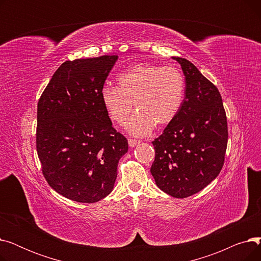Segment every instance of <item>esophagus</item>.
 Instances as JSON below:
<instances>
[{
  "label": "esophagus",
  "mask_w": 261,
  "mask_h": 261,
  "mask_svg": "<svg viewBox=\"0 0 261 261\" xmlns=\"http://www.w3.org/2000/svg\"><path fill=\"white\" fill-rule=\"evenodd\" d=\"M128 144H129V146H130V147H135L136 145H139V144H140V141L129 139V140H128Z\"/></svg>",
  "instance_id": "obj_1"
}]
</instances>
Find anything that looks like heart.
Returning a JSON list of instances; mask_svg holds the SVG:
<instances>
[{
	"instance_id": "1",
	"label": "heart",
	"mask_w": 261,
	"mask_h": 261,
	"mask_svg": "<svg viewBox=\"0 0 261 261\" xmlns=\"http://www.w3.org/2000/svg\"><path fill=\"white\" fill-rule=\"evenodd\" d=\"M118 87L106 85L100 100L108 116L122 125L133 110L136 113L127 121L126 130L135 136L151 133L155 125L164 128L179 113L185 93V79L175 67L139 63L117 76Z\"/></svg>"
}]
</instances>
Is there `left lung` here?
<instances>
[{"label": "left lung", "instance_id": "1", "mask_svg": "<svg viewBox=\"0 0 261 261\" xmlns=\"http://www.w3.org/2000/svg\"><path fill=\"white\" fill-rule=\"evenodd\" d=\"M185 76V97L174 120L152 144L150 171L158 187L174 198H187L220 173L227 146V121L216 86L185 58L172 57Z\"/></svg>", "mask_w": 261, "mask_h": 261}]
</instances>
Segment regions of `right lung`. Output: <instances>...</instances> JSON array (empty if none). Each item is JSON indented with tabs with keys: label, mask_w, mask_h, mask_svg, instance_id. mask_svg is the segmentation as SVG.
<instances>
[{
	"label": "right lung",
	"mask_w": 261,
	"mask_h": 261,
	"mask_svg": "<svg viewBox=\"0 0 261 261\" xmlns=\"http://www.w3.org/2000/svg\"><path fill=\"white\" fill-rule=\"evenodd\" d=\"M117 56L65 61L38 102L37 152L48 185L61 196L94 203L111 193L128 151L100 100Z\"/></svg>",
	"instance_id": "right-lung-1"
}]
</instances>
